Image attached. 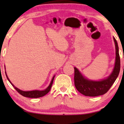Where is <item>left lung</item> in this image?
<instances>
[{
    "label": "left lung",
    "mask_w": 124,
    "mask_h": 124,
    "mask_svg": "<svg viewBox=\"0 0 124 124\" xmlns=\"http://www.w3.org/2000/svg\"><path fill=\"white\" fill-rule=\"evenodd\" d=\"M113 40L116 47V60L112 72L107 78L98 81L89 80L85 78L77 68H74V85L77 90L84 95L97 96L106 94L117 78L120 70V58L117 42L114 37Z\"/></svg>",
    "instance_id": "8db88e82"
}]
</instances>
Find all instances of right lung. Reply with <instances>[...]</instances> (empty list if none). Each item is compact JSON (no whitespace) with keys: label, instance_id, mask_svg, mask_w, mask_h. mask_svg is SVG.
<instances>
[{"label":"right lung","instance_id":"1","mask_svg":"<svg viewBox=\"0 0 124 124\" xmlns=\"http://www.w3.org/2000/svg\"><path fill=\"white\" fill-rule=\"evenodd\" d=\"M6 72V77H7V78L8 80L9 81V82L11 83L12 85L14 87L15 89H16V90L17 91V92L19 93L20 94H21V95L25 96V97H28V98H38L42 97V96H45V95H46L47 93H48L49 91H50L51 88V86H52V84H53L54 78H55V76H54L53 78H52L50 84L49 85V86H48V87H47L45 90H42V91L33 90V91H24L18 89V88L15 87V86L13 85L12 84V82L10 81L9 78H8V76L6 74V72Z\"/></svg>","mask_w":124,"mask_h":124}]
</instances>
